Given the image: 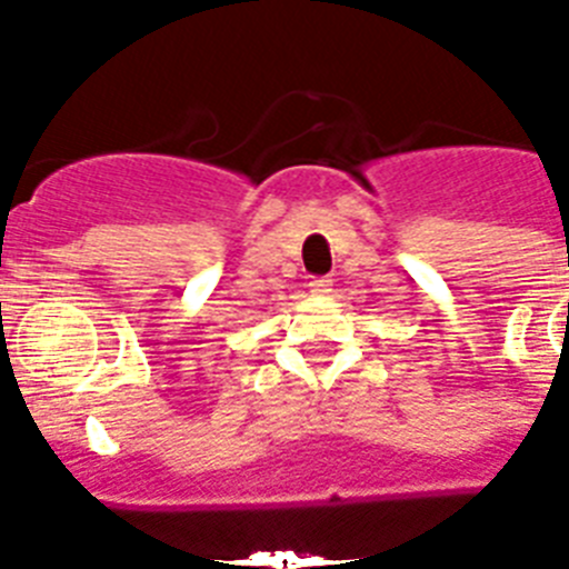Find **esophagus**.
Segmentation results:
<instances>
[{
  "instance_id": "34e87169",
  "label": "esophagus",
  "mask_w": 569,
  "mask_h": 569,
  "mask_svg": "<svg viewBox=\"0 0 569 569\" xmlns=\"http://www.w3.org/2000/svg\"><path fill=\"white\" fill-rule=\"evenodd\" d=\"M308 288L313 296H330L333 293V279H328V276H316V279H310Z\"/></svg>"
}]
</instances>
